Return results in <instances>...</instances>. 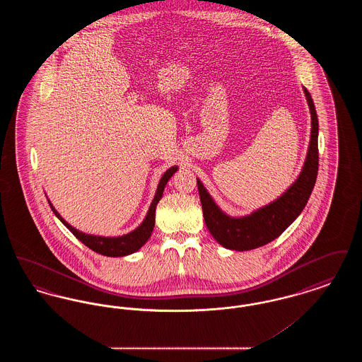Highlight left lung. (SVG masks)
Masks as SVG:
<instances>
[{
  "label": "left lung",
  "instance_id": "1",
  "mask_svg": "<svg viewBox=\"0 0 362 362\" xmlns=\"http://www.w3.org/2000/svg\"><path fill=\"white\" fill-rule=\"evenodd\" d=\"M303 90L310 107V145L300 175L293 182V185L285 189V192H282V195L250 214L230 217L214 202L204 183L197 177L207 229L216 241L220 243L224 248L248 251L274 240L301 214L310 199L319 168V122L310 92L304 86Z\"/></svg>",
  "mask_w": 362,
  "mask_h": 362
}]
</instances>
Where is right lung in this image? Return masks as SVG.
<instances>
[{"label":"right lung","mask_w":362,"mask_h":362,"mask_svg":"<svg viewBox=\"0 0 362 362\" xmlns=\"http://www.w3.org/2000/svg\"><path fill=\"white\" fill-rule=\"evenodd\" d=\"M176 171H177V167L173 165L164 173L157 185L153 201L149 206V210H148L144 221L138 225L134 230H132L126 235H122V236H99V235H90V233H86V232L76 229L66 220L62 218V216L55 210V207L52 206L49 197L47 195L46 197H47L49 205L52 207V213L58 217V220L65 225L78 240L84 243L88 248H90L92 251H95L98 254H102L104 257H112V258L126 257V255L137 252L138 250L151 238L152 230L155 228L156 206L163 197L165 185L168 183V180L171 179V176Z\"/></svg>","instance_id":"right-lung-1"}]
</instances>
